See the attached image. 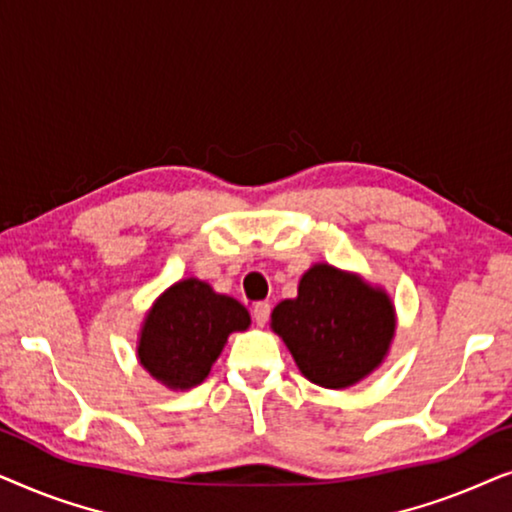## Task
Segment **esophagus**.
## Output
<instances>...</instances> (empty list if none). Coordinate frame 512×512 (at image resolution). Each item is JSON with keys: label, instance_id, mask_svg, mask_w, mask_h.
I'll return each instance as SVG.
<instances>
[{"label": "esophagus", "instance_id": "34e87169", "mask_svg": "<svg viewBox=\"0 0 512 512\" xmlns=\"http://www.w3.org/2000/svg\"><path fill=\"white\" fill-rule=\"evenodd\" d=\"M251 314H254V321L258 326H265V321L270 317V303H256Z\"/></svg>", "mask_w": 512, "mask_h": 512}]
</instances>
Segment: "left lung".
I'll return each mask as SVG.
<instances>
[{
	"mask_svg": "<svg viewBox=\"0 0 512 512\" xmlns=\"http://www.w3.org/2000/svg\"><path fill=\"white\" fill-rule=\"evenodd\" d=\"M270 326L307 380L347 389L380 368L396 331V312L380 286L317 263L300 277L298 296L272 310Z\"/></svg>",
	"mask_w": 512,
	"mask_h": 512,
	"instance_id": "1",
	"label": "left lung"
}]
</instances>
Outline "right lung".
<instances>
[{"instance_id":"right-lung-1","label":"right lung","mask_w":512,"mask_h":512,"mask_svg":"<svg viewBox=\"0 0 512 512\" xmlns=\"http://www.w3.org/2000/svg\"><path fill=\"white\" fill-rule=\"evenodd\" d=\"M251 317L235 298L188 277L160 296L142 324L137 356L167 389H191L205 380L228 335L247 331Z\"/></svg>"}]
</instances>
